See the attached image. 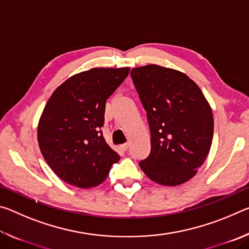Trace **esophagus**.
Listing matches in <instances>:
<instances>
[{
    "mask_svg": "<svg viewBox=\"0 0 249 249\" xmlns=\"http://www.w3.org/2000/svg\"><path fill=\"white\" fill-rule=\"evenodd\" d=\"M120 148L123 150V151H126L128 149V144H123V145H121L120 146Z\"/></svg>",
    "mask_w": 249,
    "mask_h": 249,
    "instance_id": "obj_1",
    "label": "esophagus"
}]
</instances>
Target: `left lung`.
I'll return each mask as SVG.
<instances>
[{
    "instance_id": "1",
    "label": "left lung",
    "mask_w": 249,
    "mask_h": 249,
    "mask_svg": "<svg viewBox=\"0 0 249 249\" xmlns=\"http://www.w3.org/2000/svg\"><path fill=\"white\" fill-rule=\"evenodd\" d=\"M147 112L151 150L140 167L154 182L175 187L196 175L212 145V108L181 71L147 65L130 71Z\"/></svg>"
}]
</instances>
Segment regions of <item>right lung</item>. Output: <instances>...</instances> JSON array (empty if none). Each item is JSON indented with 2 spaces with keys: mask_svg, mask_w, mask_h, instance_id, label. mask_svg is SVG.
I'll use <instances>...</instances> for the list:
<instances>
[{
  "mask_svg": "<svg viewBox=\"0 0 249 249\" xmlns=\"http://www.w3.org/2000/svg\"><path fill=\"white\" fill-rule=\"evenodd\" d=\"M129 68H92L67 79L50 96L38 122L37 140L59 178L87 189L107 179L120 156L105 142V103Z\"/></svg>",
  "mask_w": 249,
  "mask_h": 249,
  "instance_id": "right-lung-1",
  "label": "right lung"
}]
</instances>
